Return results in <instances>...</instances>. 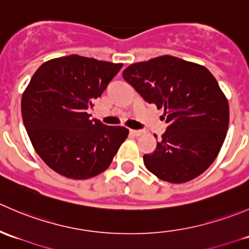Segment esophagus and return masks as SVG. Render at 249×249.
<instances>
[{"label":"esophagus","instance_id":"esophagus-1","mask_svg":"<svg viewBox=\"0 0 249 249\" xmlns=\"http://www.w3.org/2000/svg\"><path fill=\"white\" fill-rule=\"evenodd\" d=\"M130 132H131L134 136H141V135L143 134L142 130H130Z\"/></svg>","mask_w":249,"mask_h":249}]
</instances>
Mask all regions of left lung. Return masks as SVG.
<instances>
[{"label":"left lung","instance_id":"8db88e82","mask_svg":"<svg viewBox=\"0 0 249 249\" xmlns=\"http://www.w3.org/2000/svg\"><path fill=\"white\" fill-rule=\"evenodd\" d=\"M123 78L166 117V131L155 150L143 155L148 171L170 183L205 172L229 126L228 99L213 74L202 65L162 55L130 65Z\"/></svg>","mask_w":249,"mask_h":249}]
</instances>
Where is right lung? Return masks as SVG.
Masks as SVG:
<instances>
[{
    "label": "right lung",
    "mask_w": 249,
    "mask_h": 249,
    "mask_svg": "<svg viewBox=\"0 0 249 249\" xmlns=\"http://www.w3.org/2000/svg\"><path fill=\"white\" fill-rule=\"evenodd\" d=\"M123 64L69 55L44 62L21 97L25 129L37 154L71 179H88L112 162L129 130L90 119L88 109Z\"/></svg>",
    "instance_id": "add662e5"
}]
</instances>
